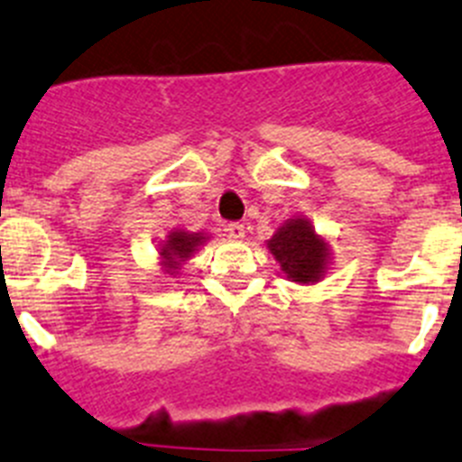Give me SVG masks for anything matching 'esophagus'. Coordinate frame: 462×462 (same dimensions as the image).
<instances>
[{
	"mask_svg": "<svg viewBox=\"0 0 462 462\" xmlns=\"http://www.w3.org/2000/svg\"><path fill=\"white\" fill-rule=\"evenodd\" d=\"M228 238H234V240H243L245 238V224L240 222H234V224H228Z\"/></svg>",
	"mask_w": 462,
	"mask_h": 462,
	"instance_id": "obj_1",
	"label": "esophagus"
}]
</instances>
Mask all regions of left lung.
Here are the masks:
<instances>
[{
	"label": "left lung",
	"instance_id": "8db88e82",
	"mask_svg": "<svg viewBox=\"0 0 462 462\" xmlns=\"http://www.w3.org/2000/svg\"><path fill=\"white\" fill-rule=\"evenodd\" d=\"M266 245L287 280L298 284H314L328 271L330 247L326 238L314 231L310 219H287Z\"/></svg>",
	"mask_w": 462,
	"mask_h": 462
}]
</instances>
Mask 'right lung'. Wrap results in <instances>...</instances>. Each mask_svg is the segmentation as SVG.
Returning <instances> with one entry per match:
<instances>
[{"label":"right lung","instance_id":"right-lung-1","mask_svg":"<svg viewBox=\"0 0 462 462\" xmlns=\"http://www.w3.org/2000/svg\"><path fill=\"white\" fill-rule=\"evenodd\" d=\"M208 240L206 234H189L185 228H173L166 240H162L159 245V256H162V268L169 275H175L180 271L182 261L191 259L199 247Z\"/></svg>","mask_w":462,"mask_h":462}]
</instances>
